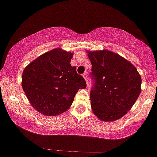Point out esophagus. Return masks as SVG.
<instances>
[{
  "label": "esophagus",
  "mask_w": 157,
  "mask_h": 157,
  "mask_svg": "<svg viewBox=\"0 0 157 157\" xmlns=\"http://www.w3.org/2000/svg\"><path fill=\"white\" fill-rule=\"evenodd\" d=\"M82 76L84 77V78H85V80L86 81V82L88 83V73H87V72H85V73L82 75Z\"/></svg>",
  "instance_id": "obj_1"
}]
</instances>
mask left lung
<instances>
[{
  "label": "left lung",
  "instance_id": "obj_1",
  "mask_svg": "<svg viewBox=\"0 0 157 157\" xmlns=\"http://www.w3.org/2000/svg\"><path fill=\"white\" fill-rule=\"evenodd\" d=\"M88 56L92 66L90 98L93 113L105 121L120 119L140 94V75L129 61L111 51H89Z\"/></svg>",
  "mask_w": 157,
  "mask_h": 157
}]
</instances>
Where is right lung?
<instances>
[{
    "mask_svg": "<svg viewBox=\"0 0 157 157\" xmlns=\"http://www.w3.org/2000/svg\"><path fill=\"white\" fill-rule=\"evenodd\" d=\"M73 54L54 49L29 63L22 75V87L31 105L41 114L56 116L72 105L86 82L70 64Z\"/></svg>",
    "mask_w": 157,
    "mask_h": 157,
    "instance_id": "obj_1",
    "label": "right lung"
}]
</instances>
